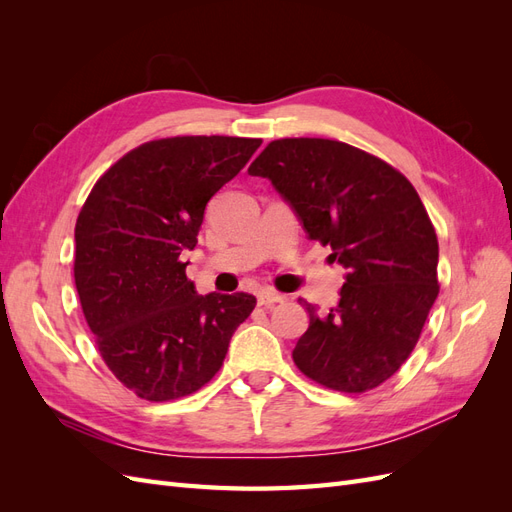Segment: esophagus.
Here are the masks:
<instances>
[{"label":"esophagus","instance_id":"esophagus-1","mask_svg":"<svg viewBox=\"0 0 512 512\" xmlns=\"http://www.w3.org/2000/svg\"><path fill=\"white\" fill-rule=\"evenodd\" d=\"M284 301V294H277L273 290H260L258 292V305H265L271 307L275 303H282Z\"/></svg>","mask_w":512,"mask_h":512}]
</instances>
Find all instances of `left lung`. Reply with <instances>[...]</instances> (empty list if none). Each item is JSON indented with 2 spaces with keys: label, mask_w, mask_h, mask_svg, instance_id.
<instances>
[{
  "label": "left lung",
  "mask_w": 512,
  "mask_h": 512,
  "mask_svg": "<svg viewBox=\"0 0 512 512\" xmlns=\"http://www.w3.org/2000/svg\"><path fill=\"white\" fill-rule=\"evenodd\" d=\"M247 173L267 177L346 269L329 312L299 299L309 327L294 365L333 391L376 389L406 363L440 292L438 237L421 198L393 166L329 138L273 141Z\"/></svg>",
  "instance_id": "obj_1"
}]
</instances>
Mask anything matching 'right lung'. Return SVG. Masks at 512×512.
Masks as SVG:
<instances>
[{"mask_svg":"<svg viewBox=\"0 0 512 512\" xmlns=\"http://www.w3.org/2000/svg\"><path fill=\"white\" fill-rule=\"evenodd\" d=\"M260 138L175 136L126 153L98 179L74 228V282L104 363L138 397H185L218 374L247 292L198 294L179 256L205 207Z\"/></svg>","mask_w":512,"mask_h":512,"instance_id":"obj_1","label":"right lung"}]
</instances>
